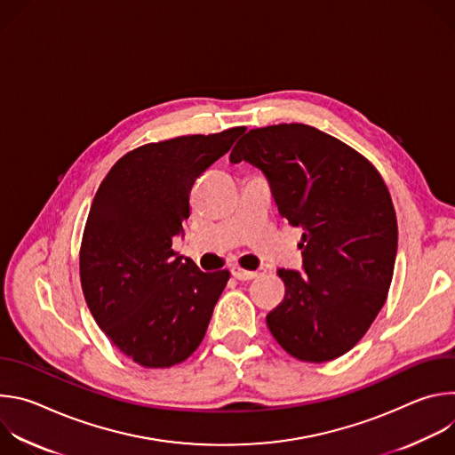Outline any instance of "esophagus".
Returning a JSON list of instances; mask_svg holds the SVG:
<instances>
[{
    "label": "esophagus",
    "instance_id": "1",
    "mask_svg": "<svg viewBox=\"0 0 455 455\" xmlns=\"http://www.w3.org/2000/svg\"><path fill=\"white\" fill-rule=\"evenodd\" d=\"M265 274H267V268H259V270H255V272L243 270V268H239V267H234V268H232V275H234L235 279H239V281H250V279H255V277L265 275Z\"/></svg>",
    "mask_w": 455,
    "mask_h": 455
}]
</instances>
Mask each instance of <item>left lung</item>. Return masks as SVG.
Segmentation results:
<instances>
[{
	"label": "left lung",
	"mask_w": 455,
	"mask_h": 455,
	"mask_svg": "<svg viewBox=\"0 0 455 455\" xmlns=\"http://www.w3.org/2000/svg\"><path fill=\"white\" fill-rule=\"evenodd\" d=\"M261 169L279 214L302 227L304 272L279 268L284 299L268 330L293 358L322 363L353 349L391 288L398 221L378 169L342 140L306 124L255 127L230 162Z\"/></svg>",
	"instance_id": "1"
}]
</instances>
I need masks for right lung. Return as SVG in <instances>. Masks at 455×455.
Segmentation results:
<instances>
[{"label":"right lung","instance_id":"obj_1","mask_svg":"<svg viewBox=\"0 0 455 455\" xmlns=\"http://www.w3.org/2000/svg\"><path fill=\"white\" fill-rule=\"evenodd\" d=\"M244 127L185 135L125 153L97 188L79 251L81 286L113 346L148 369L187 360L202 344L228 270L183 263L172 237L190 188Z\"/></svg>","mask_w":455,"mask_h":455}]
</instances>
